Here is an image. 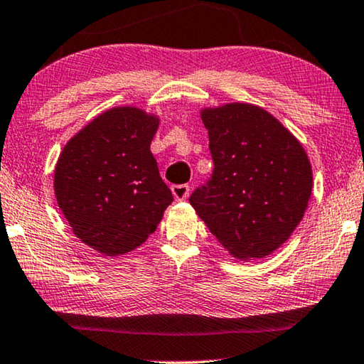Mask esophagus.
<instances>
[{
    "mask_svg": "<svg viewBox=\"0 0 364 364\" xmlns=\"http://www.w3.org/2000/svg\"><path fill=\"white\" fill-rule=\"evenodd\" d=\"M171 193L176 200H184L189 196V186L188 184H175L171 186Z\"/></svg>",
    "mask_w": 364,
    "mask_h": 364,
    "instance_id": "obj_1",
    "label": "esophagus"
}]
</instances>
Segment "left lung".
I'll list each match as a JSON object with an SVG mask.
<instances>
[{"label": "left lung", "mask_w": 364, "mask_h": 364, "mask_svg": "<svg viewBox=\"0 0 364 364\" xmlns=\"http://www.w3.org/2000/svg\"><path fill=\"white\" fill-rule=\"evenodd\" d=\"M214 171L189 203L238 259L273 253L302 220L312 168L294 135L263 107L230 102L200 111Z\"/></svg>", "instance_id": "1"}]
</instances>
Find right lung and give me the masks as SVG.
<instances>
[{"instance_id": "right-lung-1", "label": "right lung", "mask_w": 364, "mask_h": 364, "mask_svg": "<svg viewBox=\"0 0 364 364\" xmlns=\"http://www.w3.org/2000/svg\"><path fill=\"white\" fill-rule=\"evenodd\" d=\"M159 124L139 107H112L73 135L58 156V208L73 234L106 257L142 245L173 203L150 151Z\"/></svg>"}]
</instances>
